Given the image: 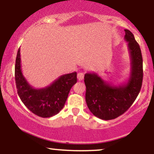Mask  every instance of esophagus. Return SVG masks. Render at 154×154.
<instances>
[{"label": "esophagus", "mask_w": 154, "mask_h": 154, "mask_svg": "<svg viewBox=\"0 0 154 154\" xmlns=\"http://www.w3.org/2000/svg\"><path fill=\"white\" fill-rule=\"evenodd\" d=\"M83 78H84V73H82V72H79V73L77 74V79H78V80H82Z\"/></svg>", "instance_id": "1"}]
</instances>
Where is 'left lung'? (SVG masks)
Here are the masks:
<instances>
[{
    "label": "left lung",
    "instance_id": "1",
    "mask_svg": "<svg viewBox=\"0 0 154 154\" xmlns=\"http://www.w3.org/2000/svg\"><path fill=\"white\" fill-rule=\"evenodd\" d=\"M131 61L128 82L115 85L104 81L96 73H86L85 100L93 115L103 120L114 119L123 114L138 95L143 82V58L138 43L128 29H125Z\"/></svg>",
    "mask_w": 154,
    "mask_h": 154
}]
</instances>
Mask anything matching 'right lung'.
Masks as SVG:
<instances>
[{"instance_id": "add662e5", "label": "right lung", "mask_w": 154, "mask_h": 154, "mask_svg": "<svg viewBox=\"0 0 154 154\" xmlns=\"http://www.w3.org/2000/svg\"><path fill=\"white\" fill-rule=\"evenodd\" d=\"M15 80L17 93L25 106L35 115L47 118L56 115L63 109L69 93L77 79L75 72L60 76L47 87L34 88L22 74L19 48L16 59Z\"/></svg>"}]
</instances>
